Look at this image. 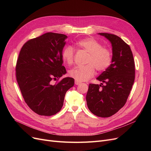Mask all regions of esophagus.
<instances>
[{
    "instance_id": "1",
    "label": "esophagus",
    "mask_w": 151,
    "mask_h": 151,
    "mask_svg": "<svg viewBox=\"0 0 151 151\" xmlns=\"http://www.w3.org/2000/svg\"><path fill=\"white\" fill-rule=\"evenodd\" d=\"M81 84V82H79V81H75V84L76 85H79V84Z\"/></svg>"
}]
</instances>
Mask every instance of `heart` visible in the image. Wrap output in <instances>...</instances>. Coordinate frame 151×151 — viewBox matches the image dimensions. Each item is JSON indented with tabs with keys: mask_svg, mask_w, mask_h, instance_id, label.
<instances>
[{
	"mask_svg": "<svg viewBox=\"0 0 151 151\" xmlns=\"http://www.w3.org/2000/svg\"><path fill=\"white\" fill-rule=\"evenodd\" d=\"M79 49L88 52L84 66H77L68 72V75L77 81H85L93 77L96 68L99 72L106 70L112 62V53L108 48L103 47L102 44L93 38H86L76 43ZM75 52L72 47L68 46L63 50L62 60L68 65H72L74 60Z\"/></svg>",
	"mask_w": 151,
	"mask_h": 151,
	"instance_id": "heart-1",
	"label": "heart"
}]
</instances>
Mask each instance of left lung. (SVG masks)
<instances>
[{"label":"left lung","mask_w":151,"mask_h":151,"mask_svg":"<svg viewBox=\"0 0 151 151\" xmlns=\"http://www.w3.org/2000/svg\"><path fill=\"white\" fill-rule=\"evenodd\" d=\"M112 45V63L97 79L100 85L90 84L86 102L91 112L99 117H109L125 104L135 80V62L129 45L119 36L99 33ZM104 84H103V83Z\"/></svg>","instance_id":"1"}]
</instances>
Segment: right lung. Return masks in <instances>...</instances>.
<instances>
[{
	"label": "right lung",
	"instance_id": "obj_1",
	"mask_svg": "<svg viewBox=\"0 0 151 151\" xmlns=\"http://www.w3.org/2000/svg\"><path fill=\"white\" fill-rule=\"evenodd\" d=\"M65 35L47 33L26 42L16 65V76L22 97L35 113L52 116L60 111L67 91L74 79L65 77L62 53ZM53 80H57L55 85Z\"/></svg>",
	"mask_w": 151,
	"mask_h": 151
}]
</instances>
